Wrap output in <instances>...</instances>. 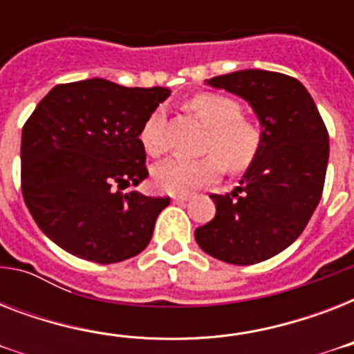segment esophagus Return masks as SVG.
<instances>
[{"label":"esophagus","instance_id":"esophagus-1","mask_svg":"<svg viewBox=\"0 0 354 354\" xmlns=\"http://www.w3.org/2000/svg\"><path fill=\"white\" fill-rule=\"evenodd\" d=\"M171 198L172 202H176V204H182V202H187L189 194H172Z\"/></svg>","mask_w":354,"mask_h":354}]
</instances>
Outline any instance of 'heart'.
<instances>
[{
  "label": "heart",
  "mask_w": 354,
  "mask_h": 354,
  "mask_svg": "<svg viewBox=\"0 0 354 354\" xmlns=\"http://www.w3.org/2000/svg\"><path fill=\"white\" fill-rule=\"evenodd\" d=\"M194 115L211 128L205 150L211 154L200 160L172 158L154 169V183L172 194L191 193L213 183L224 171H242L253 161L261 147L257 124L242 115L241 104L221 93H202L187 102ZM165 108H156L141 128V143L150 156H160L167 149Z\"/></svg>",
  "instance_id": "obj_1"
}]
</instances>
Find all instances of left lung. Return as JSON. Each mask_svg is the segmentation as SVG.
I'll return each instance as SVG.
<instances>
[{"instance_id":"obj_1","label":"left lung","mask_w":354,"mask_h":354,"mask_svg":"<svg viewBox=\"0 0 354 354\" xmlns=\"http://www.w3.org/2000/svg\"><path fill=\"white\" fill-rule=\"evenodd\" d=\"M205 84L242 97L263 130L239 187L211 194L216 215L194 230V239L224 263H261L290 246L319 204L329 133L307 88L288 75L244 69Z\"/></svg>"}]
</instances>
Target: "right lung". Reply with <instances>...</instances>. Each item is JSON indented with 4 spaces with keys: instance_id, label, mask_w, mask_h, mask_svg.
Segmentation results:
<instances>
[{
    "instance_id": "add662e5",
    "label": "right lung",
    "mask_w": 354,
    "mask_h": 354,
    "mask_svg": "<svg viewBox=\"0 0 354 354\" xmlns=\"http://www.w3.org/2000/svg\"><path fill=\"white\" fill-rule=\"evenodd\" d=\"M171 90L106 79L55 86L21 130V193L41 232L75 257L112 264L149 246L171 198L138 191L141 128Z\"/></svg>"
}]
</instances>
